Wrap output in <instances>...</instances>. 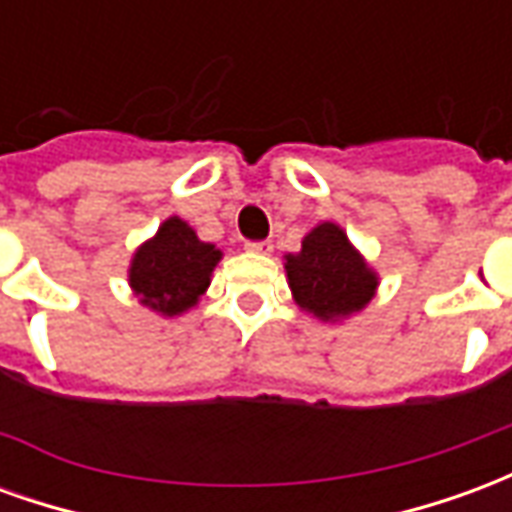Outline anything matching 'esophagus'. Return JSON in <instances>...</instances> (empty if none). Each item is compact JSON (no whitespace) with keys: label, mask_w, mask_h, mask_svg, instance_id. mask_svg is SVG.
Instances as JSON below:
<instances>
[{"label":"esophagus","mask_w":512,"mask_h":512,"mask_svg":"<svg viewBox=\"0 0 512 512\" xmlns=\"http://www.w3.org/2000/svg\"><path fill=\"white\" fill-rule=\"evenodd\" d=\"M246 249L255 252V255H271V252H274V244H271V241H249Z\"/></svg>","instance_id":"obj_1"}]
</instances>
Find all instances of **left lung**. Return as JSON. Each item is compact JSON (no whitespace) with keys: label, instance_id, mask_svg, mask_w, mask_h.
I'll use <instances>...</instances> for the list:
<instances>
[{"label":"left lung","instance_id":"left-lung-1","mask_svg":"<svg viewBox=\"0 0 512 512\" xmlns=\"http://www.w3.org/2000/svg\"><path fill=\"white\" fill-rule=\"evenodd\" d=\"M290 293L299 310L323 323L348 321L376 299V268L351 244L340 224L321 222L301 241V252L285 255Z\"/></svg>","mask_w":512,"mask_h":512}]
</instances>
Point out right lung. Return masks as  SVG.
<instances>
[{
    "label": "right lung",
    "instance_id": "add662e5",
    "mask_svg": "<svg viewBox=\"0 0 512 512\" xmlns=\"http://www.w3.org/2000/svg\"><path fill=\"white\" fill-rule=\"evenodd\" d=\"M219 260V246L200 241L197 230L180 216H169L153 238L136 246L128 266V285L142 307L161 318H178L197 307Z\"/></svg>",
    "mask_w": 512,
    "mask_h": 512
}]
</instances>
